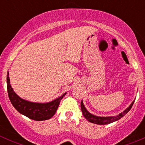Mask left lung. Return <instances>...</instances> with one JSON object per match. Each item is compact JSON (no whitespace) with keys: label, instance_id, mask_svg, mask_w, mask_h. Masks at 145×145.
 I'll list each match as a JSON object with an SVG mask.
<instances>
[{"label":"left lung","instance_id":"left-lung-1","mask_svg":"<svg viewBox=\"0 0 145 145\" xmlns=\"http://www.w3.org/2000/svg\"><path fill=\"white\" fill-rule=\"evenodd\" d=\"M134 102H135V101H133V102L131 103V105H130L129 107L127 108L125 110H124L123 112H121V114H119L117 116H109V117H100V116H95V115H93L90 113H89L87 111V109H86V107L84 106V105H83V101H81V108L83 116H84V117L86 118L89 122L93 123L98 124V125H106V124H109L112 122H114V121H118V119H120V118H122L123 116H125V115L131 110L133 105Z\"/></svg>","mask_w":145,"mask_h":145}]
</instances>
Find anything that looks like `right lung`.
<instances>
[{
  "mask_svg": "<svg viewBox=\"0 0 145 145\" xmlns=\"http://www.w3.org/2000/svg\"><path fill=\"white\" fill-rule=\"evenodd\" d=\"M7 88L8 97L12 105L22 114L35 121H45L50 119L55 115L60 101L66 95L48 103H35L24 100L14 92L10 83L9 73L7 75Z\"/></svg>",
  "mask_w": 145,
  "mask_h": 145,
  "instance_id": "right-lung-1",
  "label": "right lung"
}]
</instances>
